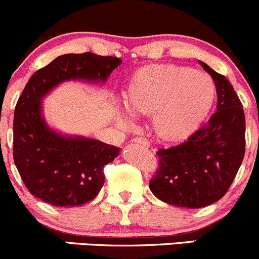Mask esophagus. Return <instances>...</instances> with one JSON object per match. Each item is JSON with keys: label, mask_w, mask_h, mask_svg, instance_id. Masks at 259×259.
Instances as JSON below:
<instances>
[{"label": "esophagus", "mask_w": 259, "mask_h": 259, "mask_svg": "<svg viewBox=\"0 0 259 259\" xmlns=\"http://www.w3.org/2000/svg\"><path fill=\"white\" fill-rule=\"evenodd\" d=\"M133 142L137 143V144L145 146V148H149V146H150V143H149L148 139H145V138H134V139H133Z\"/></svg>", "instance_id": "obj_1"}]
</instances>
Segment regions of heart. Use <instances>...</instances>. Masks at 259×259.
Instances as JSON below:
<instances>
[{
	"label": "heart",
	"mask_w": 259,
	"mask_h": 259,
	"mask_svg": "<svg viewBox=\"0 0 259 259\" xmlns=\"http://www.w3.org/2000/svg\"><path fill=\"white\" fill-rule=\"evenodd\" d=\"M215 98V85L207 74L178 65H149L130 80L125 106L135 116L153 115L156 135L164 142L178 143L199 129ZM117 122L130 125L124 117H117Z\"/></svg>",
	"instance_id": "1"
}]
</instances>
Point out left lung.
<instances>
[{
  "instance_id": "left-lung-1",
  "label": "left lung",
  "mask_w": 259,
  "mask_h": 259,
  "mask_svg": "<svg viewBox=\"0 0 259 259\" xmlns=\"http://www.w3.org/2000/svg\"><path fill=\"white\" fill-rule=\"evenodd\" d=\"M215 82L217 113L187 142L156 151L158 169L149 183L158 199L184 208L218 202L233 183L245 151V117L233 86L207 64Z\"/></svg>"
}]
</instances>
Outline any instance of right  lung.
<instances>
[{"label":"right lung","instance_id":"1","mask_svg":"<svg viewBox=\"0 0 259 259\" xmlns=\"http://www.w3.org/2000/svg\"><path fill=\"white\" fill-rule=\"evenodd\" d=\"M121 64L93 52L66 54L37 70L18 98L14 116V161L28 192L56 207L93 200L105 182L104 166L120 148L86 138H67L46 126L41 99L65 80L105 81Z\"/></svg>","mask_w":259,"mask_h":259}]
</instances>
